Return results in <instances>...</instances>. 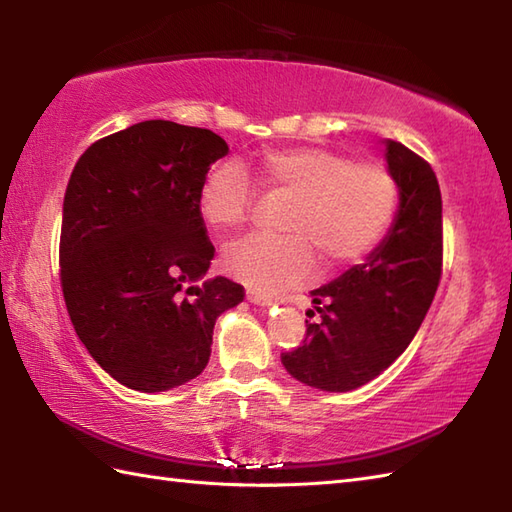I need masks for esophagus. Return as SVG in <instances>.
I'll return each instance as SVG.
<instances>
[{"label":"esophagus","instance_id":"34e87169","mask_svg":"<svg viewBox=\"0 0 512 512\" xmlns=\"http://www.w3.org/2000/svg\"><path fill=\"white\" fill-rule=\"evenodd\" d=\"M246 299L250 303H262V306L273 301V297L266 295V292H262V290H255V288H246Z\"/></svg>","mask_w":512,"mask_h":512}]
</instances>
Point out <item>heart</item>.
Returning <instances> with one entry per match:
<instances>
[{"label":"heart","mask_w":512,"mask_h":512,"mask_svg":"<svg viewBox=\"0 0 512 512\" xmlns=\"http://www.w3.org/2000/svg\"><path fill=\"white\" fill-rule=\"evenodd\" d=\"M255 173L266 191L295 195L284 220L288 235H248L222 255L224 273L255 290L303 284L317 270V257L330 268L356 262L396 215L398 182L380 160L299 145L264 151ZM255 202V184L237 160L217 162L200 184L198 209L215 231L242 228Z\"/></svg>","instance_id":"b5f03b06"}]
</instances>
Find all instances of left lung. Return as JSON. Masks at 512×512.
<instances>
[{"label":"left lung","instance_id":"8db88e82","mask_svg":"<svg viewBox=\"0 0 512 512\" xmlns=\"http://www.w3.org/2000/svg\"><path fill=\"white\" fill-rule=\"evenodd\" d=\"M387 165L400 209L383 244L328 286L312 290L299 347L281 363L301 383L352 391L396 361L427 317L442 277V195L436 173L416 151L387 140Z\"/></svg>","mask_w":512,"mask_h":512}]
</instances>
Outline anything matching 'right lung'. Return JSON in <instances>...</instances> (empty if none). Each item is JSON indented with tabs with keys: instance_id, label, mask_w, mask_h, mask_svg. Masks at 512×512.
Masks as SVG:
<instances>
[{
	"instance_id": "right-lung-1",
	"label": "right lung",
	"mask_w": 512,
	"mask_h": 512,
	"mask_svg": "<svg viewBox=\"0 0 512 512\" xmlns=\"http://www.w3.org/2000/svg\"><path fill=\"white\" fill-rule=\"evenodd\" d=\"M228 145L211 129L145 121L96 140L63 198L61 290L92 358L136 391L202 374L215 319L244 286L206 275L215 246L200 184Z\"/></svg>"
}]
</instances>
